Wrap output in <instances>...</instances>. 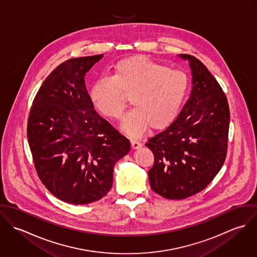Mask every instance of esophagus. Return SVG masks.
<instances>
[{"mask_svg":"<svg viewBox=\"0 0 257 257\" xmlns=\"http://www.w3.org/2000/svg\"><path fill=\"white\" fill-rule=\"evenodd\" d=\"M131 144H132L133 149H139V148H141L142 146H143L142 143H140L138 141H131Z\"/></svg>","mask_w":257,"mask_h":257,"instance_id":"obj_1","label":"esophagus"}]
</instances>
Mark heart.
<instances>
[{
    "instance_id": "obj_1",
    "label": "heart",
    "mask_w": 257,
    "mask_h": 257,
    "mask_svg": "<svg viewBox=\"0 0 257 257\" xmlns=\"http://www.w3.org/2000/svg\"><path fill=\"white\" fill-rule=\"evenodd\" d=\"M189 87V77L182 70L135 56L118 61L111 76L95 82L89 95L94 107L110 118L120 116L130 98L135 108L124 114L122 128L140 137L148 125L161 130L177 117Z\"/></svg>"
}]
</instances>
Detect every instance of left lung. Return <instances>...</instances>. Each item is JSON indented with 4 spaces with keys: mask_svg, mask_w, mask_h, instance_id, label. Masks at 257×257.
<instances>
[{
    "mask_svg": "<svg viewBox=\"0 0 257 257\" xmlns=\"http://www.w3.org/2000/svg\"><path fill=\"white\" fill-rule=\"evenodd\" d=\"M179 56L190 62V98L177 117L146 144L154 155L150 187L170 200L193 196L212 182L225 160L229 127L227 99L216 78L196 57Z\"/></svg>",
    "mask_w": 257,
    "mask_h": 257,
    "instance_id": "left-lung-1",
    "label": "left lung"
}]
</instances>
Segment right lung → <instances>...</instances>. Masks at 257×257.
<instances>
[{
	"mask_svg": "<svg viewBox=\"0 0 257 257\" xmlns=\"http://www.w3.org/2000/svg\"><path fill=\"white\" fill-rule=\"evenodd\" d=\"M103 54L71 58L43 81L28 120L37 175L59 200L90 204L108 194L115 162L130 141L103 118L90 100L85 74Z\"/></svg>",
	"mask_w": 257,
	"mask_h": 257,
	"instance_id": "add662e5",
	"label": "right lung"
}]
</instances>
